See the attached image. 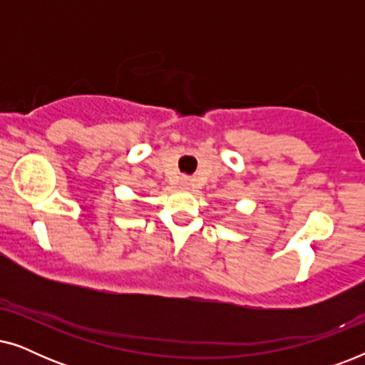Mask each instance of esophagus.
<instances>
[{
  "label": "esophagus",
  "instance_id": "34e87169",
  "mask_svg": "<svg viewBox=\"0 0 365 365\" xmlns=\"http://www.w3.org/2000/svg\"><path fill=\"white\" fill-rule=\"evenodd\" d=\"M181 184H182L184 187H187V186H189V179H187V178H184L182 181H181Z\"/></svg>",
  "mask_w": 365,
  "mask_h": 365
}]
</instances>
